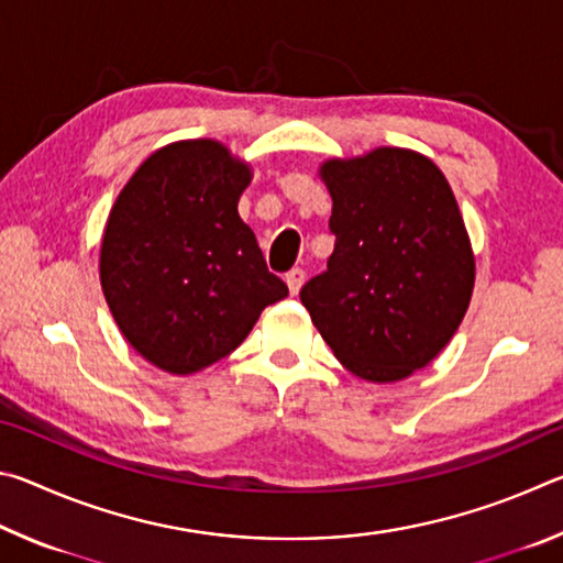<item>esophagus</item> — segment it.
Segmentation results:
<instances>
[{
  "mask_svg": "<svg viewBox=\"0 0 563 563\" xmlns=\"http://www.w3.org/2000/svg\"><path fill=\"white\" fill-rule=\"evenodd\" d=\"M285 283H288L290 295H298L300 288H302V283H305V271L302 268H292L288 275H285Z\"/></svg>",
  "mask_w": 563,
  "mask_h": 563,
  "instance_id": "esophagus-1",
  "label": "esophagus"
}]
</instances>
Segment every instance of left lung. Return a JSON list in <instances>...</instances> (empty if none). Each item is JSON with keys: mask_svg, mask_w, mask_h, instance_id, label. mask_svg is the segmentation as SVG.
Instances as JSON below:
<instances>
[{"mask_svg": "<svg viewBox=\"0 0 563 563\" xmlns=\"http://www.w3.org/2000/svg\"><path fill=\"white\" fill-rule=\"evenodd\" d=\"M335 251L300 300L332 355L369 383H397L440 355L474 290V253L432 158L379 146L330 158Z\"/></svg>", "mask_w": 563, "mask_h": 563, "instance_id": "left-lung-1", "label": "left lung"}]
</instances>
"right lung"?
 Returning a JSON list of instances; mask_svg holds the SVG:
<instances>
[{
	"label": "right lung",
	"mask_w": 563,
	"mask_h": 563,
	"mask_svg": "<svg viewBox=\"0 0 563 563\" xmlns=\"http://www.w3.org/2000/svg\"><path fill=\"white\" fill-rule=\"evenodd\" d=\"M253 170L213 139L151 154L113 203L101 290L121 335L151 365L190 375L241 345L288 295L238 216Z\"/></svg>",
	"instance_id": "obj_1"
}]
</instances>
